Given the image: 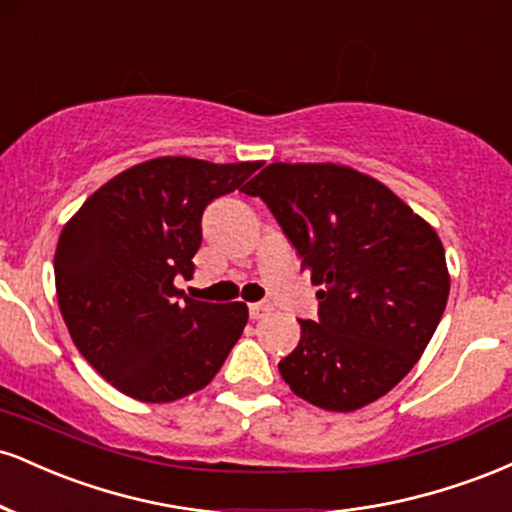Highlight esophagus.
<instances>
[{"mask_svg": "<svg viewBox=\"0 0 512 512\" xmlns=\"http://www.w3.org/2000/svg\"><path fill=\"white\" fill-rule=\"evenodd\" d=\"M269 310H272V305H269V303H252L250 305V317H252V320H260V317L267 315Z\"/></svg>", "mask_w": 512, "mask_h": 512, "instance_id": "esophagus-1", "label": "esophagus"}]
</instances>
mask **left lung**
<instances>
[{
  "instance_id": "obj_1",
  "label": "left lung",
  "mask_w": 512,
  "mask_h": 512,
  "mask_svg": "<svg viewBox=\"0 0 512 512\" xmlns=\"http://www.w3.org/2000/svg\"><path fill=\"white\" fill-rule=\"evenodd\" d=\"M245 195L267 204L320 286V317L279 361L293 395L356 411L395 387L431 342L450 293L436 228L342 163H269Z\"/></svg>"
}]
</instances>
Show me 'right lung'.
<instances>
[{
  "label": "right lung",
  "instance_id": "add662e5",
  "mask_svg": "<svg viewBox=\"0 0 512 512\" xmlns=\"http://www.w3.org/2000/svg\"><path fill=\"white\" fill-rule=\"evenodd\" d=\"M260 161L161 156L122 170L64 223L57 303L81 356L122 395L166 404L207 387L248 322L245 303L182 296L211 199L238 190Z\"/></svg>",
  "mask_w": 512,
  "mask_h": 512
}]
</instances>
